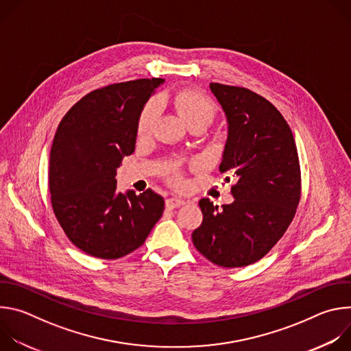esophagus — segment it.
Masks as SVG:
<instances>
[{"label": "esophagus", "instance_id": "obj_1", "mask_svg": "<svg viewBox=\"0 0 351 351\" xmlns=\"http://www.w3.org/2000/svg\"><path fill=\"white\" fill-rule=\"evenodd\" d=\"M183 204H184L183 199H180V198H175V197L167 198V202H165V206H167V208H169V210L178 208V207H180V206H183Z\"/></svg>", "mask_w": 351, "mask_h": 351}]
</instances>
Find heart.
<instances>
[{"mask_svg": "<svg viewBox=\"0 0 351 351\" xmlns=\"http://www.w3.org/2000/svg\"><path fill=\"white\" fill-rule=\"evenodd\" d=\"M173 106L189 125H193L195 122L211 123L217 115V106L213 99L193 88H184L178 91L173 95ZM161 111L162 101L158 97L152 98L144 106L137 122V132L140 136H145L154 130L161 117ZM175 183L182 184V179L179 176H175Z\"/></svg>", "mask_w": 351, "mask_h": 351, "instance_id": "heart-1", "label": "heart"}]
</instances>
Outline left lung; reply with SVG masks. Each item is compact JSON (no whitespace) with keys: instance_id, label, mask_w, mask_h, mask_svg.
Instances as JSON below:
<instances>
[{"instance_id":"left-lung-1","label":"left lung","mask_w":351,"mask_h":351,"mask_svg":"<svg viewBox=\"0 0 351 351\" xmlns=\"http://www.w3.org/2000/svg\"><path fill=\"white\" fill-rule=\"evenodd\" d=\"M210 88L228 121L219 171L236 179L234 202L218 210L210 198L199 199L203 222L191 239L215 265L245 267L261 260L294 218L302 193L297 147L268 99L244 87L211 83Z\"/></svg>"}]
</instances>
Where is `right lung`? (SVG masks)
<instances>
[{
    "label": "right lung",
    "instance_id": "obj_1",
    "mask_svg": "<svg viewBox=\"0 0 351 351\" xmlns=\"http://www.w3.org/2000/svg\"><path fill=\"white\" fill-rule=\"evenodd\" d=\"M165 80L115 83L86 94L65 114L49 154V193L68 239L95 258L138 248L160 221L164 198L152 189L117 190V168L134 152L144 104Z\"/></svg>",
    "mask_w": 351,
    "mask_h": 351
}]
</instances>
